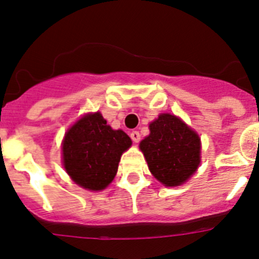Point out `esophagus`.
I'll use <instances>...</instances> for the list:
<instances>
[{
    "label": "esophagus",
    "instance_id": "34e87169",
    "mask_svg": "<svg viewBox=\"0 0 259 259\" xmlns=\"http://www.w3.org/2000/svg\"><path fill=\"white\" fill-rule=\"evenodd\" d=\"M130 138H132V140L134 141V143H139V141H140V133L132 132L130 133Z\"/></svg>",
    "mask_w": 259,
    "mask_h": 259
}]
</instances>
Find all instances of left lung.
I'll return each instance as SVG.
<instances>
[{
  "mask_svg": "<svg viewBox=\"0 0 259 259\" xmlns=\"http://www.w3.org/2000/svg\"><path fill=\"white\" fill-rule=\"evenodd\" d=\"M150 134L140 143L150 172L168 187L186 182L201 161L197 133L171 114H160L149 125Z\"/></svg>",
  "mask_w": 259,
  "mask_h": 259,
  "instance_id": "1",
  "label": "left lung"
}]
</instances>
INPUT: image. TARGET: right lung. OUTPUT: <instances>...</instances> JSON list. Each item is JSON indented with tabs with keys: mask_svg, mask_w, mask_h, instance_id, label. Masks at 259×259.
Returning a JSON list of instances; mask_svg holds the SVG:
<instances>
[{
	"mask_svg": "<svg viewBox=\"0 0 259 259\" xmlns=\"http://www.w3.org/2000/svg\"><path fill=\"white\" fill-rule=\"evenodd\" d=\"M130 146L132 139L111 129L99 111L85 114L65 133L64 168L83 189L100 191L115 178L122 152Z\"/></svg>",
	"mask_w": 259,
	"mask_h": 259,
	"instance_id": "add662e5",
	"label": "right lung"
}]
</instances>
